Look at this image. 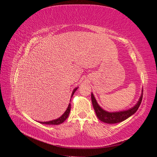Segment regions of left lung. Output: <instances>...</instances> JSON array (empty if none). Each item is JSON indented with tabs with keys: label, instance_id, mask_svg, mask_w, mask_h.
Masks as SVG:
<instances>
[{
	"label": "left lung",
	"instance_id": "obj_1",
	"mask_svg": "<svg viewBox=\"0 0 157 157\" xmlns=\"http://www.w3.org/2000/svg\"><path fill=\"white\" fill-rule=\"evenodd\" d=\"M142 98H143V90H141V96L139 98V100L137 101V102L134 107L128 109L127 110L116 112H109L99 106L97 102V100L94 96L93 93L91 94L92 105L94 111L96 112L97 117L101 121L107 123V124H116V123L121 122L127 119L128 118H129L132 115H134L140 105Z\"/></svg>",
	"mask_w": 157,
	"mask_h": 157
}]
</instances>
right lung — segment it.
<instances>
[{
	"label": "right lung",
	"instance_id": "add662e5",
	"mask_svg": "<svg viewBox=\"0 0 157 157\" xmlns=\"http://www.w3.org/2000/svg\"><path fill=\"white\" fill-rule=\"evenodd\" d=\"M78 86L76 87L73 90V92H72V94H71V98H72L74 93L76 92V90L78 89ZM71 99H70V100H71ZM70 111H71V104L69 103L67 108V109H66V111L64 112V113L63 114V115H61V117H59V118H56V119H55V120H52V121H50L39 122L41 123V124H48V125H52H52H58V124H61V123H63L66 119H67L69 115Z\"/></svg>",
	"mask_w": 157,
	"mask_h": 157
}]
</instances>
